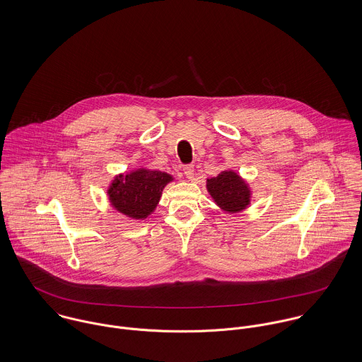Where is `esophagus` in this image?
<instances>
[{
  "label": "esophagus",
  "instance_id": "34e87169",
  "mask_svg": "<svg viewBox=\"0 0 362 362\" xmlns=\"http://www.w3.org/2000/svg\"><path fill=\"white\" fill-rule=\"evenodd\" d=\"M184 174L187 175V178H188V180H192V178H194V174H195V168H194V165H192V164L185 165V167H184Z\"/></svg>",
  "mask_w": 362,
  "mask_h": 362
}]
</instances>
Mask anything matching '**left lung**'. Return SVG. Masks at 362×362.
<instances>
[{
    "label": "left lung",
    "mask_w": 362,
    "mask_h": 362,
    "mask_svg": "<svg viewBox=\"0 0 362 362\" xmlns=\"http://www.w3.org/2000/svg\"><path fill=\"white\" fill-rule=\"evenodd\" d=\"M206 189L214 204L227 213H240L251 205L252 191L248 182L233 170L207 178Z\"/></svg>",
    "instance_id": "1"
}]
</instances>
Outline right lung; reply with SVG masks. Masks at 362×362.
<instances>
[{"label":"right lung","instance_id":"right-lung-1","mask_svg":"<svg viewBox=\"0 0 362 362\" xmlns=\"http://www.w3.org/2000/svg\"><path fill=\"white\" fill-rule=\"evenodd\" d=\"M173 180L164 171L149 168L118 174L107 189L108 201L117 211L134 220H145L155 211L164 187Z\"/></svg>","mask_w":362,"mask_h":362}]
</instances>
